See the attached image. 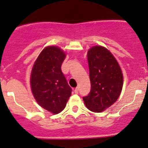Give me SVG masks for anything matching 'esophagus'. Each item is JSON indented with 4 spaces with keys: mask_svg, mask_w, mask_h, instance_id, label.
Returning a JSON list of instances; mask_svg holds the SVG:
<instances>
[{
    "mask_svg": "<svg viewBox=\"0 0 148 148\" xmlns=\"http://www.w3.org/2000/svg\"><path fill=\"white\" fill-rule=\"evenodd\" d=\"M78 92H79V88L76 87L75 89H74V92H75L76 94H77V93H78Z\"/></svg>",
    "mask_w": 148,
    "mask_h": 148,
    "instance_id": "1",
    "label": "esophagus"
}]
</instances>
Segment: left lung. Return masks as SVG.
<instances>
[{
	"label": "left lung",
	"instance_id": "obj_1",
	"mask_svg": "<svg viewBox=\"0 0 148 148\" xmlns=\"http://www.w3.org/2000/svg\"><path fill=\"white\" fill-rule=\"evenodd\" d=\"M87 59L91 90L83 100L90 111L101 112L120 97L123 75L118 62L106 48L93 46L88 51Z\"/></svg>",
	"mask_w": 148,
	"mask_h": 148
}]
</instances>
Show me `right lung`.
<instances>
[{
	"label": "right lung",
	"instance_id": "right-lung-1",
	"mask_svg": "<svg viewBox=\"0 0 148 148\" xmlns=\"http://www.w3.org/2000/svg\"><path fill=\"white\" fill-rule=\"evenodd\" d=\"M64 52L58 46L46 47L34 63L31 74V91L38 104L53 114L65 108L71 88L62 73Z\"/></svg>",
	"mask_w": 148,
	"mask_h": 148
}]
</instances>
